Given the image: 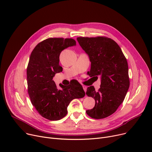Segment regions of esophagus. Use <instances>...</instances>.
<instances>
[{"mask_svg": "<svg viewBox=\"0 0 152 152\" xmlns=\"http://www.w3.org/2000/svg\"><path fill=\"white\" fill-rule=\"evenodd\" d=\"M83 89L84 91H85V92H86V91H87V87L86 86H83Z\"/></svg>", "mask_w": 152, "mask_h": 152, "instance_id": "esophagus-1", "label": "esophagus"}]
</instances>
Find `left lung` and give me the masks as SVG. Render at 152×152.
<instances>
[{
  "instance_id": "left-lung-1",
  "label": "left lung",
  "mask_w": 152,
  "mask_h": 152,
  "mask_svg": "<svg viewBox=\"0 0 152 152\" xmlns=\"http://www.w3.org/2000/svg\"><path fill=\"white\" fill-rule=\"evenodd\" d=\"M77 41L91 62L90 77L98 79L100 89L88 87L86 94L94 99L95 107L86 111L94 119H103L114 113L123 103L129 87L128 65L121 48L106 37H79Z\"/></svg>"
}]
</instances>
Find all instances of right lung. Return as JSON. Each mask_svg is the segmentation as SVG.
<instances>
[{"instance_id": "right-lung-1", "label": "right lung", "mask_w": 152, "mask_h": 152, "mask_svg": "<svg viewBox=\"0 0 152 152\" xmlns=\"http://www.w3.org/2000/svg\"><path fill=\"white\" fill-rule=\"evenodd\" d=\"M71 38H49L39 43L31 52L27 67L28 94L32 104L42 117L57 121L65 117L70 102L84 97L79 83L58 89L53 77L61 72L59 57L64 49L76 45Z\"/></svg>"}]
</instances>
